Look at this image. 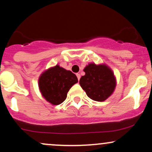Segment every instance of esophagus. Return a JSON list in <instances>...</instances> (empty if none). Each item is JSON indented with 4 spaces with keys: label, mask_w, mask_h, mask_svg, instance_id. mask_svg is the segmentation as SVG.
Masks as SVG:
<instances>
[{
    "label": "esophagus",
    "mask_w": 152,
    "mask_h": 152,
    "mask_svg": "<svg viewBox=\"0 0 152 152\" xmlns=\"http://www.w3.org/2000/svg\"><path fill=\"white\" fill-rule=\"evenodd\" d=\"M76 76H77L78 80V81H79V80H80V78H81V75H80L79 74H76Z\"/></svg>",
    "instance_id": "1"
}]
</instances>
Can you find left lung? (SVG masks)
Returning <instances> with one entry per match:
<instances>
[{
	"label": "left lung",
	"instance_id": "1",
	"mask_svg": "<svg viewBox=\"0 0 152 152\" xmlns=\"http://www.w3.org/2000/svg\"><path fill=\"white\" fill-rule=\"evenodd\" d=\"M79 83L86 95L96 102H104L111 96L116 86V79L111 68L105 64L89 63L83 69Z\"/></svg>",
	"mask_w": 152,
	"mask_h": 152
}]
</instances>
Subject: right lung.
<instances>
[{
	"instance_id": "1",
	"label": "right lung",
	"mask_w": 152,
	"mask_h": 152,
	"mask_svg": "<svg viewBox=\"0 0 152 152\" xmlns=\"http://www.w3.org/2000/svg\"><path fill=\"white\" fill-rule=\"evenodd\" d=\"M77 82L76 75L57 64L41 74L38 88L47 102L52 105H58L66 100L69 89Z\"/></svg>"
}]
</instances>
